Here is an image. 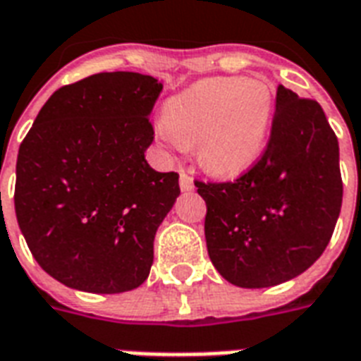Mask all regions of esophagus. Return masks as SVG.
<instances>
[{"mask_svg": "<svg viewBox=\"0 0 361 361\" xmlns=\"http://www.w3.org/2000/svg\"><path fill=\"white\" fill-rule=\"evenodd\" d=\"M178 184H180L183 192H192L194 190V180L184 169H178Z\"/></svg>", "mask_w": 361, "mask_h": 361, "instance_id": "34e87169", "label": "esophagus"}]
</instances>
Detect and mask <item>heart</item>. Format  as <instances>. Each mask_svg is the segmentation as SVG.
I'll list each match as a JSON object with an SVG mask.
<instances>
[{
  "instance_id": "obj_1",
  "label": "heart",
  "mask_w": 361,
  "mask_h": 361,
  "mask_svg": "<svg viewBox=\"0 0 361 361\" xmlns=\"http://www.w3.org/2000/svg\"><path fill=\"white\" fill-rule=\"evenodd\" d=\"M273 94L254 77H214L173 96L158 133L173 145L194 147L207 171L231 177L247 171L267 145Z\"/></svg>"
}]
</instances>
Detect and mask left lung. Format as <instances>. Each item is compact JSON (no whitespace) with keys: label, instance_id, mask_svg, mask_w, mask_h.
<instances>
[{"label":"left lung","instance_id":"8db88e82","mask_svg":"<svg viewBox=\"0 0 361 361\" xmlns=\"http://www.w3.org/2000/svg\"><path fill=\"white\" fill-rule=\"evenodd\" d=\"M195 186L216 271L235 286H275L309 269L331 239L343 203L339 142L314 99L279 86L258 164L233 183Z\"/></svg>","mask_w":361,"mask_h":361}]
</instances>
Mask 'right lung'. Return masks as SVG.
I'll list each match as a JSON object with an SVG mask.
<instances>
[{
	"label": "right lung",
	"mask_w": 361,
	"mask_h": 361,
	"mask_svg": "<svg viewBox=\"0 0 361 361\" xmlns=\"http://www.w3.org/2000/svg\"><path fill=\"white\" fill-rule=\"evenodd\" d=\"M161 88L131 71L61 86L22 141L16 220L33 258L66 286L120 294L149 276L156 231L180 194L177 173L145 158Z\"/></svg>",
	"instance_id": "right-lung-1"
}]
</instances>
